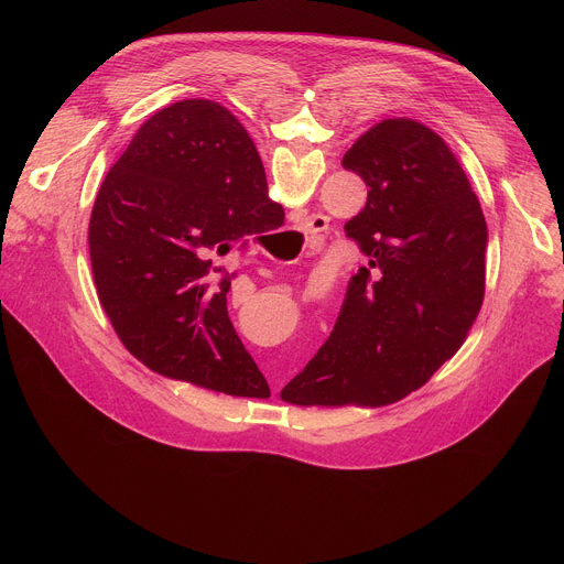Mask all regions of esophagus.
Wrapping results in <instances>:
<instances>
[{
	"label": "esophagus",
	"instance_id": "obj_1",
	"mask_svg": "<svg viewBox=\"0 0 564 564\" xmlns=\"http://www.w3.org/2000/svg\"><path fill=\"white\" fill-rule=\"evenodd\" d=\"M326 227H328V218L321 216V214H314L305 220V234H310V236H316L318 231H324Z\"/></svg>",
	"mask_w": 564,
	"mask_h": 564
}]
</instances>
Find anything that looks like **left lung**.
Returning <instances> with one entry per match:
<instances>
[{"label": "left lung", "mask_w": 564, "mask_h": 564, "mask_svg": "<svg viewBox=\"0 0 564 564\" xmlns=\"http://www.w3.org/2000/svg\"><path fill=\"white\" fill-rule=\"evenodd\" d=\"M341 165L368 185L366 207L344 227L368 265L281 399L377 409L422 388L466 341L485 299L489 229L455 153L417 120L377 122Z\"/></svg>", "instance_id": "1"}]
</instances>
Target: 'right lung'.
I'll return each instance as SVG.
<instances>
[{
	"instance_id": "add662e5",
	"label": "right lung",
	"mask_w": 564,
	"mask_h": 564,
	"mask_svg": "<svg viewBox=\"0 0 564 564\" xmlns=\"http://www.w3.org/2000/svg\"><path fill=\"white\" fill-rule=\"evenodd\" d=\"M279 220L261 155L227 109L196 98L151 116L109 170L89 223L98 299L124 348L163 377L270 397L229 321V276L209 274L212 254Z\"/></svg>"
}]
</instances>
